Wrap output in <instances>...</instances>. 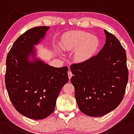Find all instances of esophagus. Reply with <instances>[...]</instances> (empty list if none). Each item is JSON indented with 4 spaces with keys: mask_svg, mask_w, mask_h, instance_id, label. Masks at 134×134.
<instances>
[{
    "mask_svg": "<svg viewBox=\"0 0 134 134\" xmlns=\"http://www.w3.org/2000/svg\"><path fill=\"white\" fill-rule=\"evenodd\" d=\"M68 77H69V79H71V76H73V74H72L71 71H68Z\"/></svg>",
    "mask_w": 134,
    "mask_h": 134,
    "instance_id": "34e87169",
    "label": "esophagus"
}]
</instances>
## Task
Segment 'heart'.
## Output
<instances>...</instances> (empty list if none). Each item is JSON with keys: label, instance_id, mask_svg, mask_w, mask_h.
I'll use <instances>...</instances> for the list:
<instances>
[{"label": "heart", "instance_id": "b5f03b06", "mask_svg": "<svg viewBox=\"0 0 134 134\" xmlns=\"http://www.w3.org/2000/svg\"><path fill=\"white\" fill-rule=\"evenodd\" d=\"M59 46L64 52L74 51V61L78 63H83L95 56L100 47V40L97 36L88 32L74 31L63 35Z\"/></svg>", "mask_w": 134, "mask_h": 134}]
</instances>
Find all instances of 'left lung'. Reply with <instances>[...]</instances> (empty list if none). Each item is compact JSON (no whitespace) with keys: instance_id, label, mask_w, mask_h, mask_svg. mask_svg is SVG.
Listing matches in <instances>:
<instances>
[{"instance_id":"obj_1","label":"left lung","mask_w":134,"mask_h":134,"mask_svg":"<svg viewBox=\"0 0 134 134\" xmlns=\"http://www.w3.org/2000/svg\"><path fill=\"white\" fill-rule=\"evenodd\" d=\"M104 31L106 43L99 52L88 61L70 67L78 106L89 116H102L117 108L129 79L125 51L115 36Z\"/></svg>"}]
</instances>
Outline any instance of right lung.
Returning a JSON list of instances; mask_svg holds the SVG:
<instances>
[{
    "label": "right lung",
    "instance_id": "obj_1",
    "mask_svg": "<svg viewBox=\"0 0 134 134\" xmlns=\"http://www.w3.org/2000/svg\"><path fill=\"white\" fill-rule=\"evenodd\" d=\"M49 28L28 30L14 42L7 56L5 82L10 101L19 113L34 120L54 111L60 91L68 82L67 66H52L37 57L35 46Z\"/></svg>",
    "mask_w": 134,
    "mask_h": 134
}]
</instances>
